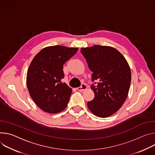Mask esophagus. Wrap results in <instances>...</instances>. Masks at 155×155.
Wrapping results in <instances>:
<instances>
[{"mask_svg": "<svg viewBox=\"0 0 155 155\" xmlns=\"http://www.w3.org/2000/svg\"><path fill=\"white\" fill-rule=\"evenodd\" d=\"M87 88V85H85V84H82L81 85V86L79 87H78L77 89H78V91H83L86 89Z\"/></svg>", "mask_w": 155, "mask_h": 155, "instance_id": "esophagus-1", "label": "esophagus"}]
</instances>
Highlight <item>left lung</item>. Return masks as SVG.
Segmentation results:
<instances>
[{
	"mask_svg": "<svg viewBox=\"0 0 155 155\" xmlns=\"http://www.w3.org/2000/svg\"><path fill=\"white\" fill-rule=\"evenodd\" d=\"M81 54L92 71L91 85L94 98L88 101L89 110L96 116L107 117L119 110L126 101L131 82L129 65L119 51L110 46L95 45L81 48Z\"/></svg>",
	"mask_w": 155,
	"mask_h": 155,
	"instance_id": "obj_1",
	"label": "left lung"
}]
</instances>
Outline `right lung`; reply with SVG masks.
Wrapping results in <instances>:
<instances>
[{
	"label": "right lung",
	"mask_w": 155,
	"mask_h": 155,
	"mask_svg": "<svg viewBox=\"0 0 155 155\" xmlns=\"http://www.w3.org/2000/svg\"><path fill=\"white\" fill-rule=\"evenodd\" d=\"M78 50L62 45L48 46L32 60L27 72V87L32 99L42 111L58 113L66 108L72 89L61 81L63 67Z\"/></svg>",
	"instance_id": "right-lung-1"
}]
</instances>
